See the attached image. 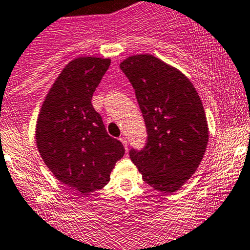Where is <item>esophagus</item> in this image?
I'll use <instances>...</instances> for the list:
<instances>
[{
  "label": "esophagus",
  "mask_w": 250,
  "mask_h": 250,
  "mask_svg": "<svg viewBox=\"0 0 250 250\" xmlns=\"http://www.w3.org/2000/svg\"><path fill=\"white\" fill-rule=\"evenodd\" d=\"M120 140H121V143L123 144V146H125V150H128V141H127V139H125V137H122V138H120Z\"/></svg>",
  "instance_id": "34e87169"
}]
</instances>
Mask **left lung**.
I'll return each instance as SVG.
<instances>
[{
    "mask_svg": "<svg viewBox=\"0 0 250 250\" xmlns=\"http://www.w3.org/2000/svg\"><path fill=\"white\" fill-rule=\"evenodd\" d=\"M135 89L147 129L143 150H130L144 181L162 193L178 191L201 165L209 129L202 100L180 70L151 54L120 64Z\"/></svg>",
    "mask_w": 250,
    "mask_h": 250,
    "instance_id": "1",
    "label": "left lung"
}]
</instances>
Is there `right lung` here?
Segmentation results:
<instances>
[{
	"label": "right lung",
	"instance_id": "add662e5",
	"mask_svg": "<svg viewBox=\"0 0 250 250\" xmlns=\"http://www.w3.org/2000/svg\"><path fill=\"white\" fill-rule=\"evenodd\" d=\"M110 62L97 57L71 60L48 90L37 117L36 144L44 165L81 195L104 188L125 155L122 143L107 134L92 105Z\"/></svg>",
	"mask_w": 250,
	"mask_h": 250
}]
</instances>
